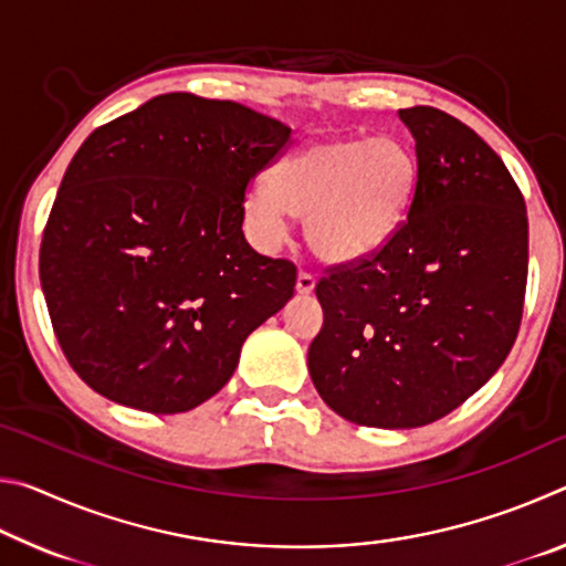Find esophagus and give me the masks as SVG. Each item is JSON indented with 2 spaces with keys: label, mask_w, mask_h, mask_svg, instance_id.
<instances>
[{
  "label": "esophagus",
  "mask_w": 566,
  "mask_h": 566,
  "mask_svg": "<svg viewBox=\"0 0 566 566\" xmlns=\"http://www.w3.org/2000/svg\"><path fill=\"white\" fill-rule=\"evenodd\" d=\"M314 276L306 274V272H300L296 274V294H312L314 292Z\"/></svg>",
  "instance_id": "34e87169"
}]
</instances>
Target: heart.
<instances>
[{
	"label": "heart",
	"instance_id": "heart-1",
	"mask_svg": "<svg viewBox=\"0 0 566 566\" xmlns=\"http://www.w3.org/2000/svg\"><path fill=\"white\" fill-rule=\"evenodd\" d=\"M266 187L244 197V222L262 249L280 247L286 212L306 219V242L332 264L379 252L405 222L417 187V159L389 134L312 142L274 161Z\"/></svg>",
	"mask_w": 566,
	"mask_h": 566
}]
</instances>
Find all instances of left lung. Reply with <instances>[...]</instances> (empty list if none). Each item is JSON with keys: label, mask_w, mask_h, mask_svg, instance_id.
<instances>
[{"label": "left lung", "mask_w": 566, "mask_h": 566, "mask_svg": "<svg viewBox=\"0 0 566 566\" xmlns=\"http://www.w3.org/2000/svg\"><path fill=\"white\" fill-rule=\"evenodd\" d=\"M415 137L407 222L375 256L322 276L310 375L361 427L432 424L492 379L522 322L530 224L496 151L447 112L399 109Z\"/></svg>", "instance_id": "8db88e82"}]
</instances>
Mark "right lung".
I'll return each mask as SVG.
<instances>
[{
    "label": "right lung",
    "mask_w": 566,
    "mask_h": 566,
    "mask_svg": "<svg viewBox=\"0 0 566 566\" xmlns=\"http://www.w3.org/2000/svg\"><path fill=\"white\" fill-rule=\"evenodd\" d=\"M290 134L244 104L169 92L84 139L40 280L64 357L97 395L151 415L195 409L292 300L294 264L242 232L249 179Z\"/></svg>",
    "instance_id": "add662e5"
}]
</instances>
